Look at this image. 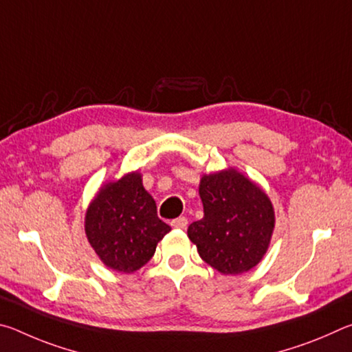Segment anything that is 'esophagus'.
<instances>
[{
	"mask_svg": "<svg viewBox=\"0 0 352 352\" xmlns=\"http://www.w3.org/2000/svg\"><path fill=\"white\" fill-rule=\"evenodd\" d=\"M170 225L174 226V228H178V230H186V226H188V219L186 217H177V219H174L170 222Z\"/></svg>",
	"mask_w": 352,
	"mask_h": 352,
	"instance_id": "obj_1",
	"label": "esophagus"
}]
</instances>
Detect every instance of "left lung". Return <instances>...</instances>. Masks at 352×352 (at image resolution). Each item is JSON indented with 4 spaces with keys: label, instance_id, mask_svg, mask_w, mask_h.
Masks as SVG:
<instances>
[{
    "label": "left lung",
    "instance_id": "left-lung-1",
    "mask_svg": "<svg viewBox=\"0 0 352 352\" xmlns=\"http://www.w3.org/2000/svg\"><path fill=\"white\" fill-rule=\"evenodd\" d=\"M204 219L188 228L200 258L223 275H241L258 264L275 226L270 199L236 169L200 182Z\"/></svg>",
    "mask_w": 352,
    "mask_h": 352
}]
</instances>
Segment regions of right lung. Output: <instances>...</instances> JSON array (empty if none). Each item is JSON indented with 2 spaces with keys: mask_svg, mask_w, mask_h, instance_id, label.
Here are the masks:
<instances>
[{
  "mask_svg": "<svg viewBox=\"0 0 352 352\" xmlns=\"http://www.w3.org/2000/svg\"><path fill=\"white\" fill-rule=\"evenodd\" d=\"M169 231L136 172L100 188L85 217L88 242L107 267L121 273L147 264Z\"/></svg>",
  "mask_w": 352,
  "mask_h": 352,
  "instance_id": "1",
  "label": "right lung"
}]
</instances>
